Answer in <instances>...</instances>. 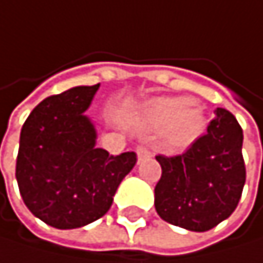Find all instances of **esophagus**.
Returning a JSON list of instances; mask_svg holds the SVG:
<instances>
[{
  "instance_id": "obj_1",
  "label": "esophagus",
  "mask_w": 263,
  "mask_h": 263,
  "mask_svg": "<svg viewBox=\"0 0 263 263\" xmlns=\"http://www.w3.org/2000/svg\"><path fill=\"white\" fill-rule=\"evenodd\" d=\"M149 156H151V153H149V149L146 146H139L137 148V158H139V161L148 159Z\"/></svg>"
}]
</instances>
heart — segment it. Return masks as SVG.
Returning a JSON list of instances; mask_svg holds the SVG:
<instances>
[{
  "label": "heart",
  "instance_id": "obj_1",
  "mask_svg": "<svg viewBox=\"0 0 263 263\" xmlns=\"http://www.w3.org/2000/svg\"><path fill=\"white\" fill-rule=\"evenodd\" d=\"M140 124L148 129L165 126L164 143L170 148H183L203 134L206 117L202 107L191 98H156L145 104Z\"/></svg>",
  "mask_w": 263,
  "mask_h": 263
}]
</instances>
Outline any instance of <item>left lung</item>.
Here are the masks:
<instances>
[{
	"label": "left lung",
	"mask_w": 263,
	"mask_h": 263,
	"mask_svg": "<svg viewBox=\"0 0 263 263\" xmlns=\"http://www.w3.org/2000/svg\"><path fill=\"white\" fill-rule=\"evenodd\" d=\"M243 130L226 108H216L206 134L180 156H156L162 175L155 187L158 215L174 226L205 232L237 208L246 181Z\"/></svg>",
	"instance_id": "8db88e82"
}]
</instances>
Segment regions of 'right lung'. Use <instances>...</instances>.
Returning <instances> with one entry per match:
<instances>
[{
    "mask_svg": "<svg viewBox=\"0 0 263 263\" xmlns=\"http://www.w3.org/2000/svg\"><path fill=\"white\" fill-rule=\"evenodd\" d=\"M99 83L44 99L26 118L15 178L31 213L55 229H77L102 218L123 178L137 162L134 151L110 156L96 146L98 130L85 112Z\"/></svg>",
    "mask_w": 263,
    "mask_h": 263,
    "instance_id": "1",
    "label": "right lung"
}]
</instances>
